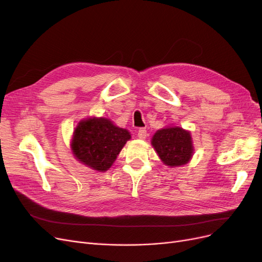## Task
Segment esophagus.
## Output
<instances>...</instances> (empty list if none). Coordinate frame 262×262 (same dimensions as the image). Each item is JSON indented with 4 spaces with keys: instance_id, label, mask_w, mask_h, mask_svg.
<instances>
[{
    "instance_id": "obj_1",
    "label": "esophagus",
    "mask_w": 262,
    "mask_h": 262,
    "mask_svg": "<svg viewBox=\"0 0 262 262\" xmlns=\"http://www.w3.org/2000/svg\"><path fill=\"white\" fill-rule=\"evenodd\" d=\"M146 136H147V131H146V129L145 128H141V129H139V131H138V137L140 138V139H145L146 138Z\"/></svg>"
}]
</instances>
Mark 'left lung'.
<instances>
[{
	"instance_id": "left-lung-1",
	"label": "left lung",
	"mask_w": 262,
	"mask_h": 262,
	"mask_svg": "<svg viewBox=\"0 0 262 262\" xmlns=\"http://www.w3.org/2000/svg\"><path fill=\"white\" fill-rule=\"evenodd\" d=\"M152 145L164 164L171 167L188 163L193 152L190 133L178 126L158 130L152 139Z\"/></svg>"
}]
</instances>
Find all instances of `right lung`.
Returning <instances> with one entry per match:
<instances>
[{
	"label": "right lung",
	"mask_w": 262,
	"mask_h": 262,
	"mask_svg": "<svg viewBox=\"0 0 262 262\" xmlns=\"http://www.w3.org/2000/svg\"><path fill=\"white\" fill-rule=\"evenodd\" d=\"M130 138L128 131L116 126L108 119H87L78 123L73 134V154L89 167L105 171Z\"/></svg>",
	"instance_id": "obj_1"
}]
</instances>
